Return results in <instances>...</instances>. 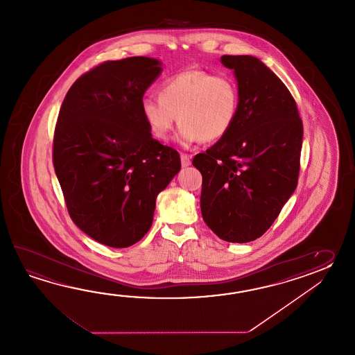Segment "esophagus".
<instances>
[{
    "instance_id": "obj_1",
    "label": "esophagus",
    "mask_w": 355,
    "mask_h": 355,
    "mask_svg": "<svg viewBox=\"0 0 355 355\" xmlns=\"http://www.w3.org/2000/svg\"><path fill=\"white\" fill-rule=\"evenodd\" d=\"M180 159L181 165H182V167H188L191 165V159H190V156H188V155H185V153H181Z\"/></svg>"
}]
</instances>
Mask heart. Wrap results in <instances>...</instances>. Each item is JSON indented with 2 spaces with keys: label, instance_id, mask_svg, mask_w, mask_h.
I'll list each match as a JSON object with an SVG mask.
<instances>
[{
  "label": "heart",
  "instance_id": "heart-1",
  "mask_svg": "<svg viewBox=\"0 0 355 355\" xmlns=\"http://www.w3.org/2000/svg\"><path fill=\"white\" fill-rule=\"evenodd\" d=\"M239 104L240 92L231 77L187 69L168 77L159 87V96L142 98L141 112L152 136L159 141H165L180 121L176 141L189 147L226 136Z\"/></svg>",
  "mask_w": 355,
  "mask_h": 355
}]
</instances>
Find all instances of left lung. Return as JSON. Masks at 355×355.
Listing matches in <instances>:
<instances>
[{"instance_id":"left-lung-1","label":"left lung","mask_w":355,"mask_h":355,"mask_svg":"<svg viewBox=\"0 0 355 355\" xmlns=\"http://www.w3.org/2000/svg\"><path fill=\"white\" fill-rule=\"evenodd\" d=\"M234 69L240 104L232 128L193 165L203 176L204 222L227 242L254 241L269 230L293 194L303 124L278 76L252 55H222Z\"/></svg>"}]
</instances>
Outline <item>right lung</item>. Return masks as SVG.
Wrapping results in <instances>:
<instances>
[{
    "mask_svg": "<svg viewBox=\"0 0 355 355\" xmlns=\"http://www.w3.org/2000/svg\"><path fill=\"white\" fill-rule=\"evenodd\" d=\"M159 64L129 57L87 71L68 90L54 129V171L69 217L115 249L148 232L156 198L180 171L179 152L152 138L141 112Z\"/></svg>",
    "mask_w": 355,
    "mask_h": 355,
    "instance_id": "right-lung-1",
    "label": "right lung"
}]
</instances>
